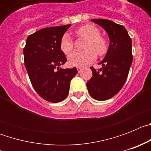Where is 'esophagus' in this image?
<instances>
[{
    "label": "esophagus",
    "instance_id": "34e87169",
    "mask_svg": "<svg viewBox=\"0 0 151 151\" xmlns=\"http://www.w3.org/2000/svg\"><path fill=\"white\" fill-rule=\"evenodd\" d=\"M82 67H78V68H77V70H78V73H80V72L82 71Z\"/></svg>",
    "mask_w": 151,
    "mask_h": 151
}]
</instances>
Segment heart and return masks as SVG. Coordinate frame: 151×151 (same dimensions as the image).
Returning a JSON list of instances; mask_svg holds the SVG:
<instances>
[{
	"mask_svg": "<svg viewBox=\"0 0 151 151\" xmlns=\"http://www.w3.org/2000/svg\"><path fill=\"white\" fill-rule=\"evenodd\" d=\"M78 38L86 40L83 52H73L68 57V62L72 66L82 67L95 60L97 55H105L108 50V42L101 35V31L93 25H85L75 31ZM60 47L64 54H70L73 50L74 44L67 34L63 35L60 39ZM97 54L96 55V54Z\"/></svg>",
	"mask_w": 151,
	"mask_h": 151,
	"instance_id": "heart-1",
	"label": "heart"
}]
</instances>
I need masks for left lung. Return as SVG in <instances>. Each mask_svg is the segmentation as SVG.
Here are the masks:
<instances>
[{
	"label": "left lung",
	"instance_id": "obj_1",
	"mask_svg": "<svg viewBox=\"0 0 151 151\" xmlns=\"http://www.w3.org/2000/svg\"><path fill=\"white\" fill-rule=\"evenodd\" d=\"M91 21L106 31L110 45L104 59L99 63L102 68L96 70L91 67L93 74L86 85L91 97L97 101H106L115 96L127 79L133 59L132 39L122 25L104 19Z\"/></svg>",
	"mask_w": 151,
	"mask_h": 151
}]
</instances>
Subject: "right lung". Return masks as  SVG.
<instances>
[{
	"instance_id": "add662e5",
	"label": "right lung",
	"mask_w": 151,
	"mask_h": 151,
	"mask_svg": "<svg viewBox=\"0 0 151 151\" xmlns=\"http://www.w3.org/2000/svg\"><path fill=\"white\" fill-rule=\"evenodd\" d=\"M70 26L40 29L29 35L23 48L31 83L38 95L49 102L63 101L69 94L70 81L78 73L76 67H60L66 62L60 47V39Z\"/></svg>"
}]
</instances>
